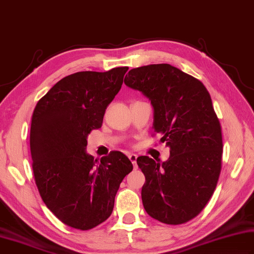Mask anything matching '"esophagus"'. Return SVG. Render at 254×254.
I'll return each mask as SVG.
<instances>
[{
    "instance_id": "34e87169",
    "label": "esophagus",
    "mask_w": 254,
    "mask_h": 254,
    "mask_svg": "<svg viewBox=\"0 0 254 254\" xmlns=\"http://www.w3.org/2000/svg\"><path fill=\"white\" fill-rule=\"evenodd\" d=\"M128 158L130 159V162L132 163V165H134V167L137 168V164H136L137 155H136V154H128Z\"/></svg>"
}]
</instances>
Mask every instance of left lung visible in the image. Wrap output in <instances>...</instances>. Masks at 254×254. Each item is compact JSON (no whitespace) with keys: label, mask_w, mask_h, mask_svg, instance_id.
<instances>
[{"label":"left lung","mask_w":254,"mask_h":254,"mask_svg":"<svg viewBox=\"0 0 254 254\" xmlns=\"http://www.w3.org/2000/svg\"><path fill=\"white\" fill-rule=\"evenodd\" d=\"M125 84L143 92L154 108V130L170 147L166 162L137 158L145 175L146 212L165 224L194 219L210 201L222 167V130L205 86L167 64L131 69Z\"/></svg>","instance_id":"1"}]
</instances>
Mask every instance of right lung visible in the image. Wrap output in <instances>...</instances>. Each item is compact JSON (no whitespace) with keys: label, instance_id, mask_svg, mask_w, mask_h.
Instances as JSON below:
<instances>
[{"label":"right lung","instance_id":"obj_1","mask_svg":"<svg viewBox=\"0 0 254 254\" xmlns=\"http://www.w3.org/2000/svg\"><path fill=\"white\" fill-rule=\"evenodd\" d=\"M127 70L66 75L34 108L30 148L35 184L49 210L73 229L90 230L108 219L120 183L132 171L122 152L100 162L86 152L88 135L101 127Z\"/></svg>","mask_w":254,"mask_h":254}]
</instances>
